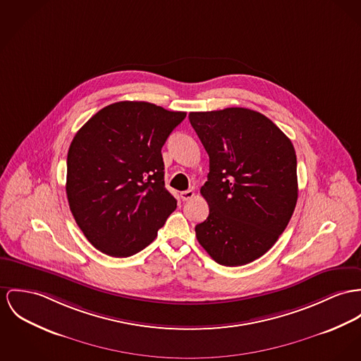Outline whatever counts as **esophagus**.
Listing matches in <instances>:
<instances>
[{"label":"esophagus","instance_id":"obj_1","mask_svg":"<svg viewBox=\"0 0 361 361\" xmlns=\"http://www.w3.org/2000/svg\"><path fill=\"white\" fill-rule=\"evenodd\" d=\"M180 195H181V199H183V200H190V199L194 197L195 192L192 190H187V191H183Z\"/></svg>","mask_w":361,"mask_h":361}]
</instances>
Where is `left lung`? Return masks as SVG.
Segmentation results:
<instances>
[{
    "mask_svg": "<svg viewBox=\"0 0 361 361\" xmlns=\"http://www.w3.org/2000/svg\"><path fill=\"white\" fill-rule=\"evenodd\" d=\"M188 118L210 159L200 188L209 217L195 226L196 239L220 265H246L276 243L294 213L295 149L269 118L249 109Z\"/></svg>",
    "mask_w": 361,
    "mask_h": 361,
    "instance_id": "left-lung-1",
    "label": "left lung"
}]
</instances>
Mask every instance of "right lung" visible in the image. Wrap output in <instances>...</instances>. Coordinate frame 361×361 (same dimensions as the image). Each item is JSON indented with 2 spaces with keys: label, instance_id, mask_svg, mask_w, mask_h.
Segmentation results:
<instances>
[{
  "label": "right lung",
  "instance_id": "obj_1",
  "mask_svg": "<svg viewBox=\"0 0 361 361\" xmlns=\"http://www.w3.org/2000/svg\"><path fill=\"white\" fill-rule=\"evenodd\" d=\"M185 112L118 102L94 114L67 154L66 192L86 239L111 257L147 247L176 210L162 147Z\"/></svg>",
  "mask_w": 361,
  "mask_h": 361
}]
</instances>
